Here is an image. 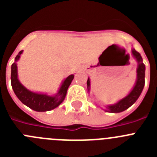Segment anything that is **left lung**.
Returning <instances> with one entry per match:
<instances>
[{"label": "left lung", "mask_w": 157, "mask_h": 157, "mask_svg": "<svg viewBox=\"0 0 157 157\" xmlns=\"http://www.w3.org/2000/svg\"><path fill=\"white\" fill-rule=\"evenodd\" d=\"M131 53L138 63V67H137V70H136L137 78H136L134 86L126 97L120 99V101H118L116 103L113 104V105H106L105 106L106 109H105V112L119 113V112H122L123 111L127 110L131 105L135 103L136 101L138 99L139 96L141 95V92L143 90L144 86H145V66L143 63V59H142L141 54L137 52L134 48H131ZM87 90H88V92L90 93V78H88V80H87Z\"/></svg>", "instance_id": "left-lung-1"}]
</instances>
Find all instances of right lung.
I'll use <instances>...</instances> for the list:
<instances>
[{"instance_id": "1", "label": "right lung", "mask_w": 157, "mask_h": 157, "mask_svg": "<svg viewBox=\"0 0 157 157\" xmlns=\"http://www.w3.org/2000/svg\"><path fill=\"white\" fill-rule=\"evenodd\" d=\"M23 52V50H22L18 53L11 67V83L15 94L23 105L36 112H48L57 108L64 101L67 89L75 75H71L65 78L62 81L57 93L53 95L30 90L20 82L18 78L17 61L20 59Z\"/></svg>"}]
</instances>
